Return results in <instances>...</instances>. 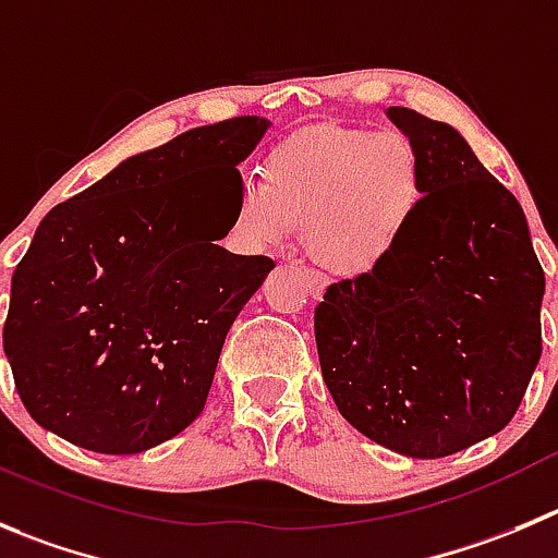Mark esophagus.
<instances>
[{
  "label": "esophagus",
  "mask_w": 558,
  "mask_h": 558,
  "mask_svg": "<svg viewBox=\"0 0 558 558\" xmlns=\"http://www.w3.org/2000/svg\"><path fill=\"white\" fill-rule=\"evenodd\" d=\"M326 279H323L320 274H312V270H306V290H310L312 299H323V293H326Z\"/></svg>",
  "instance_id": "obj_1"
}]
</instances>
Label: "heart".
Listing matches in <instances>:
<instances>
[{"mask_svg": "<svg viewBox=\"0 0 558 558\" xmlns=\"http://www.w3.org/2000/svg\"><path fill=\"white\" fill-rule=\"evenodd\" d=\"M424 203V161L400 131L317 125L265 161V178L238 189L232 230L254 252L290 243L304 225L317 265L362 276L400 248Z\"/></svg>", "mask_w": 558, "mask_h": 558, "instance_id": "heart-1", "label": "heart"}]
</instances>
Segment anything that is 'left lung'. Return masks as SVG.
Segmentation results:
<instances>
[{
	"instance_id": "8db88e82",
	"label": "left lung",
	"mask_w": 558,
	"mask_h": 558,
	"mask_svg": "<svg viewBox=\"0 0 558 558\" xmlns=\"http://www.w3.org/2000/svg\"><path fill=\"white\" fill-rule=\"evenodd\" d=\"M389 117L422 153V210L384 265L328 284L315 339L339 413L433 460L512 422L543 355L545 274L521 203L469 142L413 109Z\"/></svg>"
}]
</instances>
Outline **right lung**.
<instances>
[{"label": "right lung", "mask_w": 558, "mask_h": 558, "mask_svg": "<svg viewBox=\"0 0 558 558\" xmlns=\"http://www.w3.org/2000/svg\"><path fill=\"white\" fill-rule=\"evenodd\" d=\"M268 125L191 129L46 214L13 270L2 328L40 427L136 454L203 413L227 331L274 268L210 243L232 230L238 163Z\"/></svg>", "instance_id": "add662e5"}]
</instances>
